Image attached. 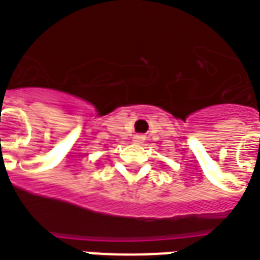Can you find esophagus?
I'll use <instances>...</instances> for the list:
<instances>
[{"label":"esophagus","instance_id":"obj_1","mask_svg":"<svg viewBox=\"0 0 260 260\" xmlns=\"http://www.w3.org/2000/svg\"><path fill=\"white\" fill-rule=\"evenodd\" d=\"M144 139H145L144 135H135V137H134V142H137V144H141V142H142Z\"/></svg>","mask_w":260,"mask_h":260}]
</instances>
